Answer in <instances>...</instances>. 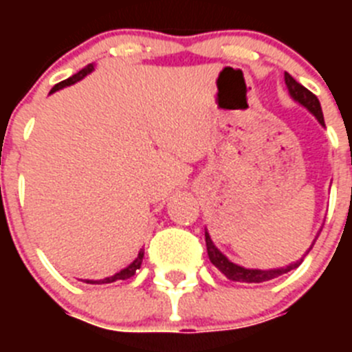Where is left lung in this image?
<instances>
[{
  "label": "left lung",
  "instance_id": "left-lung-1",
  "mask_svg": "<svg viewBox=\"0 0 352 352\" xmlns=\"http://www.w3.org/2000/svg\"><path fill=\"white\" fill-rule=\"evenodd\" d=\"M284 79H285V84H287V89H289V93H291L292 98L300 102L301 105H305V107L309 109L310 113H312L314 116L319 120V123H321V125H324V116H322V109H321V104H319V100H317V96L314 95L312 91H309V89L305 88V86H301L298 80L292 79L287 72H285ZM204 236H206V247H208V256H210V261L213 263L214 268H219L220 272H222L223 275L229 278V280L248 282V284L268 282V280H273V278H276V276L284 275V273L291 272V270L298 268V266L301 264V261H303V259L298 261V263L291 264V266H287V268L268 270V272H264V270H247V268H243V266H238V264L231 263V261L227 259L222 252L214 247L208 232H204ZM314 243H316V241H314ZM314 243L310 245V248L314 247ZM310 248H309V252H310ZM309 252H307V254H309Z\"/></svg>",
  "mask_w": 352,
  "mask_h": 352
}]
</instances>
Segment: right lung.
Returning <instances> with one entry per match:
<instances>
[{
    "label": "right lung",
    "mask_w": 352,
    "mask_h": 352,
    "mask_svg": "<svg viewBox=\"0 0 352 352\" xmlns=\"http://www.w3.org/2000/svg\"><path fill=\"white\" fill-rule=\"evenodd\" d=\"M91 70H93V65L91 63L86 65V67H84L82 70H79V72H77V74H74V76H72V77H68V79H65V80H61V82L56 84L54 88L51 89V93L58 91V89L65 88V86H70V84L77 82V80L82 79L84 76H88V74ZM142 257H144V250H142V248H141V252H139V256L135 257V261H133V263L130 264L129 268L121 270L120 273H116V275H113V276H107V278H104V280H86V284H111V282H116V280H126V278H130V276H132L133 273H135L139 268H141Z\"/></svg>",
    "instance_id": "1"
}]
</instances>
